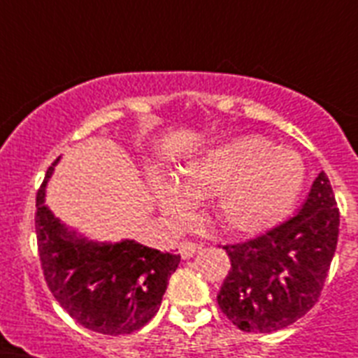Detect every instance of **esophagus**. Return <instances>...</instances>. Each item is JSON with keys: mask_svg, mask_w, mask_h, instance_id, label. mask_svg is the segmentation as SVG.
I'll return each instance as SVG.
<instances>
[{"mask_svg": "<svg viewBox=\"0 0 358 358\" xmlns=\"http://www.w3.org/2000/svg\"><path fill=\"white\" fill-rule=\"evenodd\" d=\"M197 249H199V245H197V243H194V242H181V243H179V252H181L182 260H189V258H192V256L197 252Z\"/></svg>", "mask_w": 358, "mask_h": 358, "instance_id": "esophagus-1", "label": "esophagus"}]
</instances>
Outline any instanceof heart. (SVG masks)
Returning <instances> with one entry per match:
<instances>
[{
  "label": "heart",
  "instance_id": "b5f03b06",
  "mask_svg": "<svg viewBox=\"0 0 358 358\" xmlns=\"http://www.w3.org/2000/svg\"><path fill=\"white\" fill-rule=\"evenodd\" d=\"M305 176V163L296 150L274 147L262 136H243L186 163L179 181L152 177V188L172 217H188L192 197H213L211 217L220 229L256 235L292 213Z\"/></svg>",
  "mask_w": 358,
  "mask_h": 358
}]
</instances>
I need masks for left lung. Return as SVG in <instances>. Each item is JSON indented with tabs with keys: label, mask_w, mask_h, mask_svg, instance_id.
Here are the masks:
<instances>
[{
	"label": "left lung",
	"mask_w": 358,
	"mask_h": 358,
	"mask_svg": "<svg viewBox=\"0 0 358 358\" xmlns=\"http://www.w3.org/2000/svg\"><path fill=\"white\" fill-rule=\"evenodd\" d=\"M337 238L339 208L321 172L294 217L248 242L224 245L231 262L217 294L224 315L255 334L296 322L319 301Z\"/></svg>",
	"instance_id": "left-lung-1"
}]
</instances>
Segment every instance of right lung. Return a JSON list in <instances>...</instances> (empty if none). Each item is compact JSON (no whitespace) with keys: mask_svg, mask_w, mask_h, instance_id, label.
<instances>
[{"mask_svg":"<svg viewBox=\"0 0 358 358\" xmlns=\"http://www.w3.org/2000/svg\"><path fill=\"white\" fill-rule=\"evenodd\" d=\"M57 161L36 199L37 249L46 285L59 305L87 330L103 335L140 330L159 310L181 256L134 240L90 242L68 231L44 204V189Z\"/></svg>","mask_w":358,"mask_h":358,"instance_id":"1","label":"right lung"}]
</instances>
